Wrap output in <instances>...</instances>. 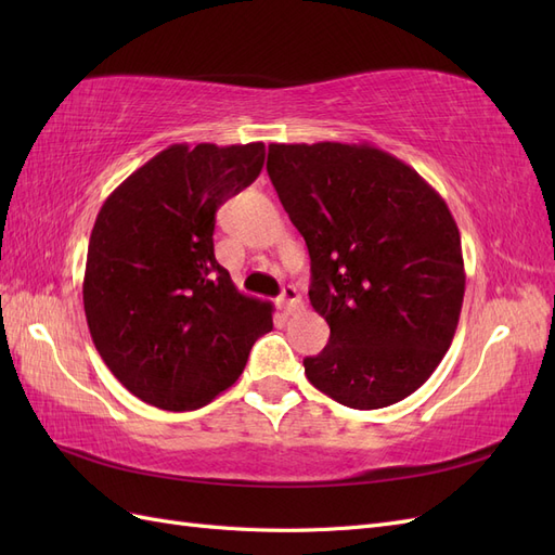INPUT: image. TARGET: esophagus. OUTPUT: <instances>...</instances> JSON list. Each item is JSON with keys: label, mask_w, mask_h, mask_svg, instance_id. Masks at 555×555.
Returning a JSON list of instances; mask_svg holds the SVG:
<instances>
[{"label": "esophagus", "mask_w": 555, "mask_h": 555, "mask_svg": "<svg viewBox=\"0 0 555 555\" xmlns=\"http://www.w3.org/2000/svg\"><path fill=\"white\" fill-rule=\"evenodd\" d=\"M278 300H280V308L289 314V312H294V310L298 308V304H300V294H298V289H296V287H284Z\"/></svg>", "instance_id": "esophagus-1"}]
</instances>
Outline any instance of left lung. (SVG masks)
Listing matches in <instances>:
<instances>
[{"instance_id": "1", "label": "left lung", "mask_w": 555, "mask_h": 555, "mask_svg": "<svg viewBox=\"0 0 555 555\" xmlns=\"http://www.w3.org/2000/svg\"><path fill=\"white\" fill-rule=\"evenodd\" d=\"M268 176L310 251V304L331 328L304 359L354 410L408 398L440 365L465 294L461 233L412 166L371 143H271Z\"/></svg>"}]
</instances>
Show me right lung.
Listing matches in <instances>:
<instances>
[{
    "label": "right lung",
    "mask_w": 555,
    "mask_h": 555,
    "mask_svg": "<svg viewBox=\"0 0 555 555\" xmlns=\"http://www.w3.org/2000/svg\"><path fill=\"white\" fill-rule=\"evenodd\" d=\"M266 145L173 143L104 201L82 306L108 371L147 405L204 408L236 382L273 306L215 259V212L263 169Z\"/></svg>",
    "instance_id": "add662e5"
}]
</instances>
